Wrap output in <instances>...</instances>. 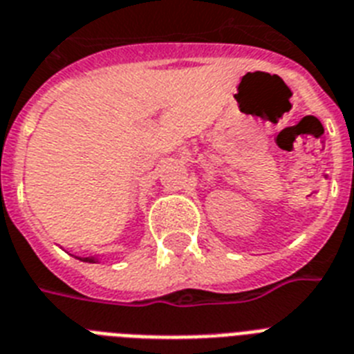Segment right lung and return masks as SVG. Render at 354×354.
I'll return each mask as SVG.
<instances>
[{
  "label": "right lung",
  "mask_w": 354,
  "mask_h": 354,
  "mask_svg": "<svg viewBox=\"0 0 354 354\" xmlns=\"http://www.w3.org/2000/svg\"><path fill=\"white\" fill-rule=\"evenodd\" d=\"M75 259H79V261H82V263H101V259L99 257H75Z\"/></svg>",
  "instance_id": "1"
}]
</instances>
